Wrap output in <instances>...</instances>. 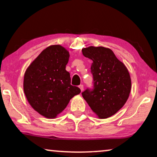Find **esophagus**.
Listing matches in <instances>:
<instances>
[{
  "label": "esophagus",
  "instance_id": "esophagus-1",
  "mask_svg": "<svg viewBox=\"0 0 157 157\" xmlns=\"http://www.w3.org/2000/svg\"><path fill=\"white\" fill-rule=\"evenodd\" d=\"M79 88L80 89L81 91H83V90H84V86H83V84H80V85H79Z\"/></svg>",
  "mask_w": 157,
  "mask_h": 157
}]
</instances>
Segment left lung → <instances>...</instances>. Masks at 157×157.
Instances as JSON below:
<instances>
[{
    "label": "left lung",
    "instance_id": "8db88e82",
    "mask_svg": "<svg viewBox=\"0 0 157 157\" xmlns=\"http://www.w3.org/2000/svg\"><path fill=\"white\" fill-rule=\"evenodd\" d=\"M82 51L93 61L91 72L94 78V89L85 90L82 96L98 118H109L128 99L132 86L129 71L107 48L89 46Z\"/></svg>",
    "mask_w": 157,
    "mask_h": 157
}]
</instances>
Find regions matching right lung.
Masks as SVG:
<instances>
[{
    "mask_svg": "<svg viewBox=\"0 0 157 157\" xmlns=\"http://www.w3.org/2000/svg\"><path fill=\"white\" fill-rule=\"evenodd\" d=\"M69 52L60 45L44 49L25 71L23 90L31 107L47 118L62 112L81 90L71 84L66 70Z\"/></svg>",
    "mask_w": 157,
    "mask_h": 157,
    "instance_id": "1",
    "label": "right lung"
}]
</instances>
